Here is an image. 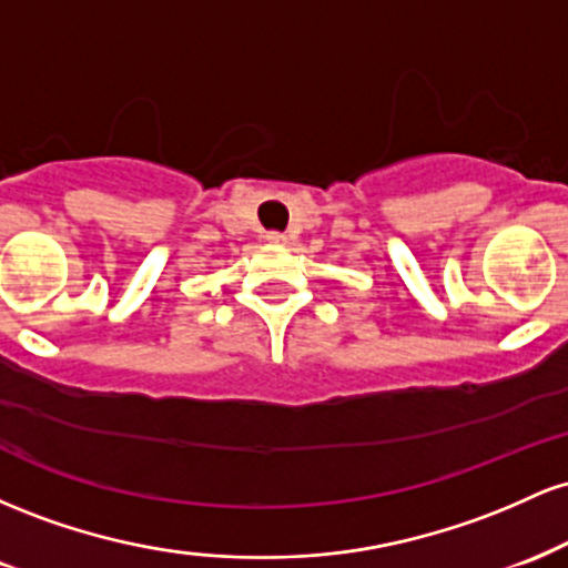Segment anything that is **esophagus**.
<instances>
[{"label": "esophagus", "mask_w": 568, "mask_h": 568, "mask_svg": "<svg viewBox=\"0 0 568 568\" xmlns=\"http://www.w3.org/2000/svg\"><path fill=\"white\" fill-rule=\"evenodd\" d=\"M264 240H266V243H272V245H283L288 237H285L283 232H266Z\"/></svg>", "instance_id": "obj_1"}]
</instances>
